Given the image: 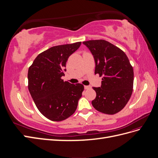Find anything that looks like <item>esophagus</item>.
<instances>
[{
	"instance_id": "1",
	"label": "esophagus",
	"mask_w": 158,
	"mask_h": 158,
	"mask_svg": "<svg viewBox=\"0 0 158 158\" xmlns=\"http://www.w3.org/2000/svg\"><path fill=\"white\" fill-rule=\"evenodd\" d=\"M91 87L89 86V85H84V88L85 89H89Z\"/></svg>"
}]
</instances>
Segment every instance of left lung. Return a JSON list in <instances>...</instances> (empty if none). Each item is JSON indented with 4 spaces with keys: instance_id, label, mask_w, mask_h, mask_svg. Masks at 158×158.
I'll list each match as a JSON object with an SVG mask.
<instances>
[{
    "instance_id": "1",
    "label": "left lung",
    "mask_w": 158,
    "mask_h": 158,
    "mask_svg": "<svg viewBox=\"0 0 158 158\" xmlns=\"http://www.w3.org/2000/svg\"><path fill=\"white\" fill-rule=\"evenodd\" d=\"M82 44L94 56L95 74L103 76L101 87L93 89L96 98L93 107L105 114H115L125 107L132 93L134 71L121 49L106 40H89Z\"/></svg>"
}]
</instances>
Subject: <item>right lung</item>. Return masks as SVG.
I'll list each match as a JSON object with an SVG mask.
<instances>
[{"label":"right lung","instance_id":"1","mask_svg":"<svg viewBox=\"0 0 158 158\" xmlns=\"http://www.w3.org/2000/svg\"><path fill=\"white\" fill-rule=\"evenodd\" d=\"M81 42L52 47L38 55L28 70V89L40 113L52 121H61L73 114L82 97L84 85L64 82L69 57Z\"/></svg>","mask_w":158,"mask_h":158}]
</instances>
